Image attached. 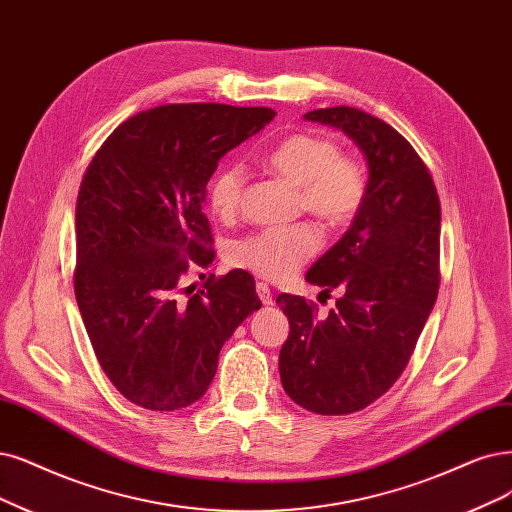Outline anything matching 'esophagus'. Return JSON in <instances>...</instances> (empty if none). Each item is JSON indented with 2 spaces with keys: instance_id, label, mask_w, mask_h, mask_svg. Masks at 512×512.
Returning a JSON list of instances; mask_svg holds the SVG:
<instances>
[{
  "instance_id": "obj_1",
  "label": "esophagus",
  "mask_w": 512,
  "mask_h": 512,
  "mask_svg": "<svg viewBox=\"0 0 512 512\" xmlns=\"http://www.w3.org/2000/svg\"><path fill=\"white\" fill-rule=\"evenodd\" d=\"M257 295H259L263 306H272L274 299H272V291H270L268 285H263V282H257Z\"/></svg>"
}]
</instances>
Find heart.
<instances>
[{"instance_id":"obj_1","label":"heart","mask_w":512,"mask_h":512,"mask_svg":"<svg viewBox=\"0 0 512 512\" xmlns=\"http://www.w3.org/2000/svg\"><path fill=\"white\" fill-rule=\"evenodd\" d=\"M278 177L299 187L301 206L329 225H346L363 208L367 177L356 160L339 154L327 137L299 132L280 141L266 158ZM244 189V170L225 166L208 185V204L219 217L238 213ZM320 249V234L308 223L276 225L259 230L230 246L227 261L261 278L293 276Z\"/></svg>"}]
</instances>
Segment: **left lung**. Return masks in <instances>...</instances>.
<instances>
[{
  "mask_svg": "<svg viewBox=\"0 0 512 512\" xmlns=\"http://www.w3.org/2000/svg\"><path fill=\"white\" fill-rule=\"evenodd\" d=\"M363 151L369 179L350 230L308 270L323 293L342 289L329 316L282 293L289 318L280 382L320 415L361 411L399 380L439 293L441 204L426 164L390 124L354 107L308 111Z\"/></svg>",
  "mask_w": 512,
  "mask_h": 512,
  "instance_id": "1",
  "label": "left lung"
}]
</instances>
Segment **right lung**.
<instances>
[{"instance_id":"add662e5","label":"right lung","mask_w":512,"mask_h":512,"mask_svg":"<svg viewBox=\"0 0 512 512\" xmlns=\"http://www.w3.org/2000/svg\"><path fill=\"white\" fill-rule=\"evenodd\" d=\"M270 107L162 105L111 132L75 206V299L97 361L130 403L175 411L202 399L221 346L261 308L249 272L208 278L187 301L183 274L213 263L202 213L227 151L270 124Z\"/></svg>"}]
</instances>
